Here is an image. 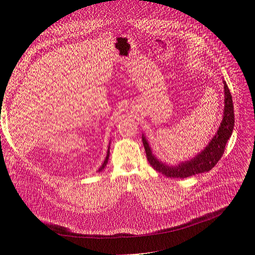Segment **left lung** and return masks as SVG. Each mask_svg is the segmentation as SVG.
I'll return each instance as SVG.
<instances>
[{
  "label": "left lung",
  "instance_id": "8db88e82",
  "mask_svg": "<svg viewBox=\"0 0 255 255\" xmlns=\"http://www.w3.org/2000/svg\"><path fill=\"white\" fill-rule=\"evenodd\" d=\"M223 84L225 105L223 120L220 124V127L215 136L212 138L210 143L206 146V149L197 154L196 157L189 160V161L183 162L178 166H168L166 164H163L152 154L148 141H146L145 137L142 135V143L144 146L146 158H148L149 163L152 165V167H154V169H156L160 173H162V175L167 178L185 179L194 176L196 173L209 171L217 164L224 153L225 145L232 136L233 129L235 126V114L232 94L226 83L223 82Z\"/></svg>",
  "mask_w": 255,
  "mask_h": 255
}]
</instances>
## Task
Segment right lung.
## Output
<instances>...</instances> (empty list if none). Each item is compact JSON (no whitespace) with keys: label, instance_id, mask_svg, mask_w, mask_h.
<instances>
[{"label":"right lung","instance_id":"right-lung-1","mask_svg":"<svg viewBox=\"0 0 255 255\" xmlns=\"http://www.w3.org/2000/svg\"><path fill=\"white\" fill-rule=\"evenodd\" d=\"M109 157H110V149H109V152H107V156H106V158H105V160H104V162H103V164L100 166V168H99V171H101L105 166H106V164H107V161H109Z\"/></svg>","mask_w":255,"mask_h":255}]
</instances>
